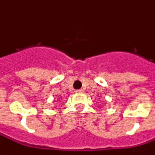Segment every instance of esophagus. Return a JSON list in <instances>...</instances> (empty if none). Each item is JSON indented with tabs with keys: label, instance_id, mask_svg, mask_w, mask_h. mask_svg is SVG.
<instances>
[{
	"label": "esophagus",
	"instance_id": "esophagus-1",
	"mask_svg": "<svg viewBox=\"0 0 155 155\" xmlns=\"http://www.w3.org/2000/svg\"><path fill=\"white\" fill-rule=\"evenodd\" d=\"M77 93H82L83 92V91H82V89H79V90H77L76 91Z\"/></svg>",
	"mask_w": 155,
	"mask_h": 155
}]
</instances>
